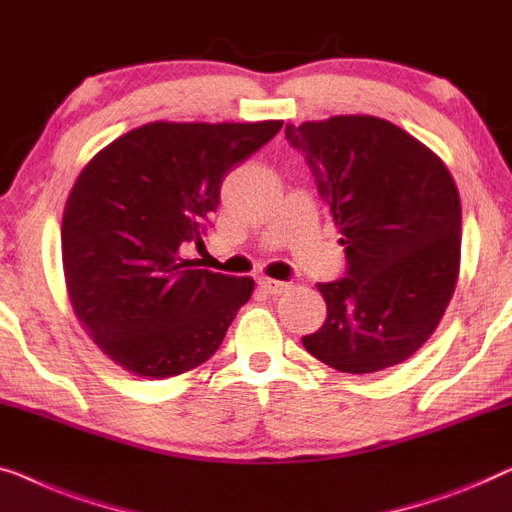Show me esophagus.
I'll return each instance as SVG.
<instances>
[{
	"instance_id": "obj_1",
	"label": "esophagus",
	"mask_w": 512,
	"mask_h": 512,
	"mask_svg": "<svg viewBox=\"0 0 512 512\" xmlns=\"http://www.w3.org/2000/svg\"><path fill=\"white\" fill-rule=\"evenodd\" d=\"M257 285L262 287L266 294H283L287 290V283H283V280H273V278H259Z\"/></svg>"
}]
</instances>
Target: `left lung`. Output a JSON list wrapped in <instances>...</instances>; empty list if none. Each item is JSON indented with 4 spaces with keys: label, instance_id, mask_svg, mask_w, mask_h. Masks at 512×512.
Returning <instances> with one entry per match:
<instances>
[{
    "label": "left lung",
    "instance_id": "8db88e82",
    "mask_svg": "<svg viewBox=\"0 0 512 512\" xmlns=\"http://www.w3.org/2000/svg\"><path fill=\"white\" fill-rule=\"evenodd\" d=\"M334 215L348 269L320 283L327 320L301 338L343 373L401 364L434 334L455 292L462 204L441 157L373 115L285 127Z\"/></svg>",
    "mask_w": 512,
    "mask_h": 512
}]
</instances>
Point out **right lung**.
Here are the masks:
<instances>
[{
    "label": "right lung",
    "instance_id": "right-lung-1",
    "mask_svg": "<svg viewBox=\"0 0 512 512\" xmlns=\"http://www.w3.org/2000/svg\"><path fill=\"white\" fill-rule=\"evenodd\" d=\"M264 122H148L92 157L62 215L74 313L104 355L141 378H171L215 355L253 278L192 269L220 185L280 132Z\"/></svg>",
    "mask_w": 512,
    "mask_h": 512
}]
</instances>
